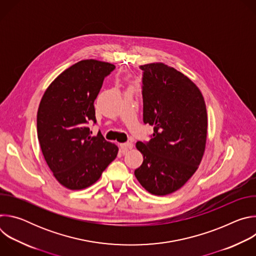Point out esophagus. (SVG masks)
<instances>
[{
    "instance_id": "obj_1",
    "label": "esophagus",
    "mask_w": 256,
    "mask_h": 256,
    "mask_svg": "<svg viewBox=\"0 0 256 256\" xmlns=\"http://www.w3.org/2000/svg\"><path fill=\"white\" fill-rule=\"evenodd\" d=\"M132 146H134V144H132V142H124V144H120V147L122 151L124 153V152L128 151L130 149H132Z\"/></svg>"
}]
</instances>
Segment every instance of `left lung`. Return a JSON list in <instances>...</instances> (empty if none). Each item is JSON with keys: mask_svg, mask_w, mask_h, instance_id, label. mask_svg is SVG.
Listing matches in <instances>:
<instances>
[{"mask_svg": "<svg viewBox=\"0 0 256 256\" xmlns=\"http://www.w3.org/2000/svg\"><path fill=\"white\" fill-rule=\"evenodd\" d=\"M142 120L154 126L148 142H138L142 164L134 170L152 194H170L184 186L202 159L208 132L204 96L186 75L163 62L140 66Z\"/></svg>", "mask_w": 256, "mask_h": 256, "instance_id": "1", "label": "left lung"}]
</instances>
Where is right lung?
<instances>
[{"mask_svg":"<svg viewBox=\"0 0 256 256\" xmlns=\"http://www.w3.org/2000/svg\"><path fill=\"white\" fill-rule=\"evenodd\" d=\"M114 68L105 62L80 60L52 82L40 103L38 136L44 157L56 179L68 190L95 184L118 156V146L100 132L91 136L87 126L96 122L94 101Z\"/></svg>","mask_w":256,"mask_h":256,"instance_id":"right-lung-1","label":"right lung"}]
</instances>
